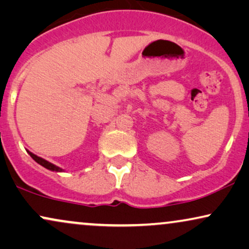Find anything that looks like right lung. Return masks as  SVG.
Listing matches in <instances>:
<instances>
[{
  "instance_id": "1",
  "label": "right lung",
  "mask_w": 249,
  "mask_h": 249,
  "mask_svg": "<svg viewBox=\"0 0 249 249\" xmlns=\"http://www.w3.org/2000/svg\"><path fill=\"white\" fill-rule=\"evenodd\" d=\"M28 154L31 155V157H32L33 159H34L36 163H38L39 165H42V166H44L45 168H48V170L55 171V172H61V171H62L61 168H59L58 166H55V165L49 163V161L45 160V159H43V158H41V157H37V156L34 155V154H32V152L28 151Z\"/></svg>"
}]
</instances>
